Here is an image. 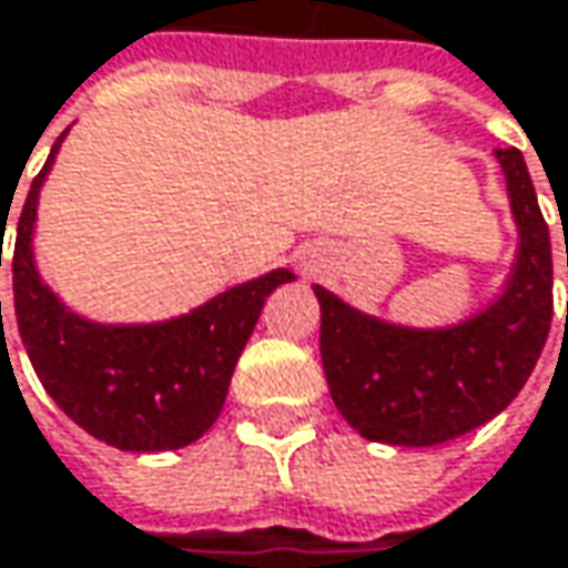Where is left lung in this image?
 <instances>
[{
	"instance_id": "8db88e82",
	"label": "left lung",
	"mask_w": 568,
	"mask_h": 568,
	"mask_svg": "<svg viewBox=\"0 0 568 568\" xmlns=\"http://www.w3.org/2000/svg\"><path fill=\"white\" fill-rule=\"evenodd\" d=\"M521 229L518 263L499 302L448 331L390 327L314 285L321 362L336 409L372 442L426 448L489 423L530 378L554 321L550 229L525 155L496 152Z\"/></svg>"
}]
</instances>
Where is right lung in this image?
<instances>
[{
    "instance_id": "obj_1",
    "label": "right lung",
    "mask_w": 568,
    "mask_h": 568,
    "mask_svg": "<svg viewBox=\"0 0 568 568\" xmlns=\"http://www.w3.org/2000/svg\"><path fill=\"white\" fill-rule=\"evenodd\" d=\"M57 145L28 190L14 232L12 288L21 343L43 390L88 435L120 452L184 448L219 419L266 295L295 276L273 270L168 324L101 327L75 317L40 283L31 257L38 193Z\"/></svg>"
}]
</instances>
